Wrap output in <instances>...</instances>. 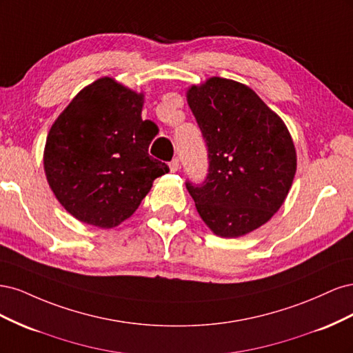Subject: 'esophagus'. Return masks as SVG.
Segmentation results:
<instances>
[{
    "label": "esophagus",
    "instance_id": "esophagus-1",
    "mask_svg": "<svg viewBox=\"0 0 353 353\" xmlns=\"http://www.w3.org/2000/svg\"><path fill=\"white\" fill-rule=\"evenodd\" d=\"M169 168H170V170H172V172H176V170L179 169V160H178V157L170 160V162H169Z\"/></svg>",
    "mask_w": 353,
    "mask_h": 353
}]
</instances>
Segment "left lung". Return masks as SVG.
Instances as JSON below:
<instances>
[{
	"instance_id": "8db88e82",
	"label": "left lung",
	"mask_w": 353,
	"mask_h": 353,
	"mask_svg": "<svg viewBox=\"0 0 353 353\" xmlns=\"http://www.w3.org/2000/svg\"><path fill=\"white\" fill-rule=\"evenodd\" d=\"M188 105L208 148V174L185 181L206 225L221 237L244 236L271 219L296 174L284 122L249 87L210 78L191 87Z\"/></svg>"
}]
</instances>
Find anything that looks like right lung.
<instances>
[{
  "label": "right lung",
  "instance_id": "add662e5",
  "mask_svg": "<svg viewBox=\"0 0 353 353\" xmlns=\"http://www.w3.org/2000/svg\"><path fill=\"white\" fill-rule=\"evenodd\" d=\"M143 95L103 78L52 123L44 168L57 200L77 219L112 228L130 218L169 166L148 154L157 132L141 119Z\"/></svg>",
  "mask_w": 353,
  "mask_h": 353
}]
</instances>
